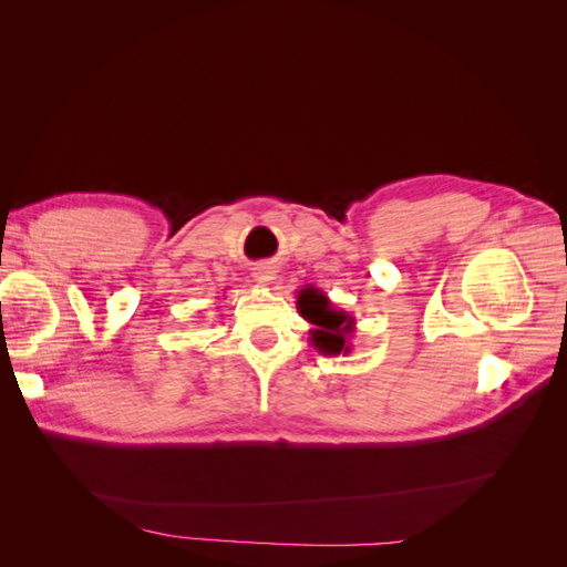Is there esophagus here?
I'll return each instance as SVG.
<instances>
[{"mask_svg": "<svg viewBox=\"0 0 567 567\" xmlns=\"http://www.w3.org/2000/svg\"><path fill=\"white\" fill-rule=\"evenodd\" d=\"M252 277H255V281L260 284V286H269L274 281V269L271 267H257L252 271Z\"/></svg>", "mask_w": 567, "mask_h": 567, "instance_id": "1", "label": "esophagus"}]
</instances>
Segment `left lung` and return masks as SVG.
<instances>
[{"label":"left lung","mask_w":567,"mask_h":567,"mask_svg":"<svg viewBox=\"0 0 567 567\" xmlns=\"http://www.w3.org/2000/svg\"><path fill=\"white\" fill-rule=\"evenodd\" d=\"M298 312L302 319L310 321V342L315 350L326 357H348L352 352L350 336L354 333V317L346 310H338L333 302L315 286H305L298 290Z\"/></svg>","instance_id":"1"}]
</instances>
